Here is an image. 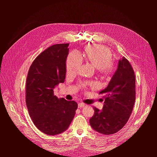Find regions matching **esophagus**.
Returning a JSON list of instances; mask_svg holds the SVG:
<instances>
[{"mask_svg": "<svg viewBox=\"0 0 157 157\" xmlns=\"http://www.w3.org/2000/svg\"><path fill=\"white\" fill-rule=\"evenodd\" d=\"M85 105H86V104H85L84 103H83V102H80V103H78V108H82V107H84Z\"/></svg>", "mask_w": 157, "mask_h": 157, "instance_id": "esophagus-1", "label": "esophagus"}]
</instances>
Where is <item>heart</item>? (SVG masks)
<instances>
[{
  "label": "heart",
  "instance_id": "1",
  "mask_svg": "<svg viewBox=\"0 0 157 157\" xmlns=\"http://www.w3.org/2000/svg\"><path fill=\"white\" fill-rule=\"evenodd\" d=\"M83 56L77 50L71 51L66 61V70L69 75L77 72L82 65L83 58L91 62L97 68L99 72L107 73L111 72L113 68L111 62V53L105 46L99 44L90 45L85 49ZM96 83L94 82H84L82 86H94Z\"/></svg>",
  "mask_w": 157,
  "mask_h": 157
}]
</instances>
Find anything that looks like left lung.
Listing matches in <instances>:
<instances>
[{"label": "left lung", "instance_id": "obj_1", "mask_svg": "<svg viewBox=\"0 0 157 157\" xmlns=\"http://www.w3.org/2000/svg\"><path fill=\"white\" fill-rule=\"evenodd\" d=\"M105 99L101 111L94 107L90 119L94 130L104 135L113 134L126 124L136 100V77L128 60L123 56L108 86L99 93Z\"/></svg>", "mask_w": 157, "mask_h": 157}]
</instances>
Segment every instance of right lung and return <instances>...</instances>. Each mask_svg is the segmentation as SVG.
Here are the masks:
<instances>
[{
    "label": "right lung",
    "mask_w": 157,
    "mask_h": 157,
    "mask_svg": "<svg viewBox=\"0 0 157 157\" xmlns=\"http://www.w3.org/2000/svg\"><path fill=\"white\" fill-rule=\"evenodd\" d=\"M69 43L52 45L33 61L26 81L25 101L35 126L50 136L67 129L77 109V103L58 98L54 88L64 82Z\"/></svg>",
    "instance_id": "obj_1"
}]
</instances>
